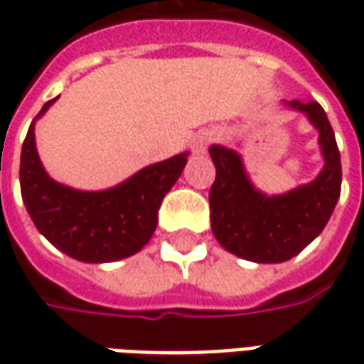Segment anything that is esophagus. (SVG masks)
Instances as JSON below:
<instances>
[{"label":"esophagus","instance_id":"esophagus-1","mask_svg":"<svg viewBox=\"0 0 364 364\" xmlns=\"http://www.w3.org/2000/svg\"><path fill=\"white\" fill-rule=\"evenodd\" d=\"M213 140H214L213 132H203V134L195 138V144H193V150L198 151V154H203V151H205L206 148H208V144L213 142Z\"/></svg>","mask_w":364,"mask_h":364}]
</instances>
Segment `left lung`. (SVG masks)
Masks as SVG:
<instances>
[{
  "label": "left lung",
  "mask_w": 364,
  "mask_h": 364,
  "mask_svg": "<svg viewBox=\"0 0 364 364\" xmlns=\"http://www.w3.org/2000/svg\"><path fill=\"white\" fill-rule=\"evenodd\" d=\"M320 130L326 158L310 185L281 197H265L252 187L236 151L210 146L216 167L208 203L210 226L218 244L237 257L255 263H281L304 250L328 224L341 193V158L333 128L318 101H290Z\"/></svg>",
  "instance_id": "obj_1"
}]
</instances>
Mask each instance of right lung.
Masks as SVG:
<instances>
[{
    "mask_svg": "<svg viewBox=\"0 0 364 364\" xmlns=\"http://www.w3.org/2000/svg\"><path fill=\"white\" fill-rule=\"evenodd\" d=\"M56 99L44 103L36 119ZM35 119V120H36ZM35 120L21 150V195L38 232L54 247L85 263H109L140 252L158 226L161 200L189 154L144 167L119 187L83 193L52 181L35 146Z\"/></svg>",
    "mask_w": 364,
    "mask_h": 364,
    "instance_id": "right-lung-1",
    "label": "right lung"
}]
</instances>
